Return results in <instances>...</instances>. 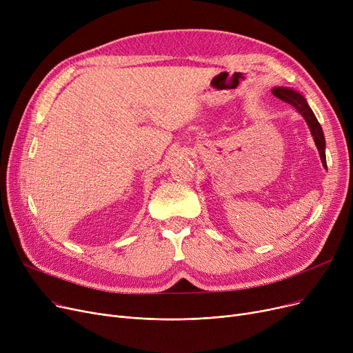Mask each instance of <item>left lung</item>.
<instances>
[{"mask_svg": "<svg viewBox=\"0 0 353 353\" xmlns=\"http://www.w3.org/2000/svg\"><path fill=\"white\" fill-rule=\"evenodd\" d=\"M273 96L281 99L282 101L293 105L296 108V111L305 119L309 130H310V134L314 140V144L318 147V152L321 154V160L325 169L327 170V165H326V154H325V148H326V143H325V134H323V130L316 119V116L313 114L312 108L309 107L306 99L301 94L299 91H296L293 88L289 87H274L272 90Z\"/></svg>", "mask_w": 353, "mask_h": 353, "instance_id": "obj_1", "label": "left lung"}]
</instances>
